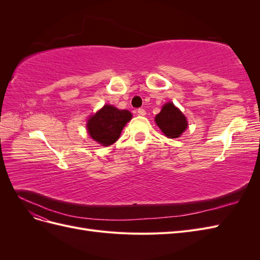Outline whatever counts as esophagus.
<instances>
[{"label": "esophagus", "instance_id": "34e87169", "mask_svg": "<svg viewBox=\"0 0 260 260\" xmlns=\"http://www.w3.org/2000/svg\"><path fill=\"white\" fill-rule=\"evenodd\" d=\"M146 113H145V109L144 108H139L138 109V115L140 116H144Z\"/></svg>", "mask_w": 260, "mask_h": 260}]
</instances>
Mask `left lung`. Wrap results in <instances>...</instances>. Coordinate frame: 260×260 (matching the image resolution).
I'll return each instance as SVG.
<instances>
[{
  "mask_svg": "<svg viewBox=\"0 0 260 260\" xmlns=\"http://www.w3.org/2000/svg\"><path fill=\"white\" fill-rule=\"evenodd\" d=\"M155 121L165 136L171 139L179 138L187 127L185 116L170 102L162 106Z\"/></svg>",
  "mask_w": 260,
  "mask_h": 260,
  "instance_id": "8db88e82",
  "label": "left lung"
}]
</instances>
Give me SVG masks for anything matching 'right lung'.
<instances>
[{
    "instance_id": "right-lung-1",
    "label": "right lung",
    "mask_w": 260,
    "mask_h": 260,
    "mask_svg": "<svg viewBox=\"0 0 260 260\" xmlns=\"http://www.w3.org/2000/svg\"><path fill=\"white\" fill-rule=\"evenodd\" d=\"M131 118L132 115L129 111H119L114 106L105 105L90 118L86 127L93 140L108 146L116 142L122 128Z\"/></svg>"
}]
</instances>
